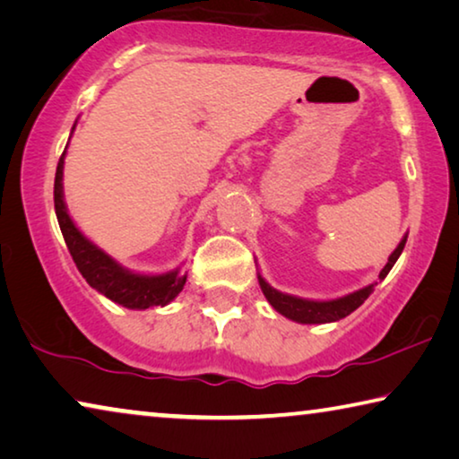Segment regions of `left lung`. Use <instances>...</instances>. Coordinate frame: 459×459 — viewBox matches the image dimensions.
<instances>
[{
	"instance_id": "obj_1",
	"label": "left lung",
	"mask_w": 459,
	"mask_h": 459,
	"mask_svg": "<svg viewBox=\"0 0 459 459\" xmlns=\"http://www.w3.org/2000/svg\"><path fill=\"white\" fill-rule=\"evenodd\" d=\"M406 245V237L398 243L394 253L388 257V264L384 265L380 272V280H384L388 275V272L394 267L396 259L400 257ZM259 286L264 290V294L267 298V302L272 307L283 315L286 318H292L296 323L302 325H323V323H334L339 318H345L347 315H351L355 308H359L363 302L368 300V296L374 292V283L372 286H366L358 290V292L347 294L343 298H337V300H325V302H316V300H304V298H296V296H288L281 294L278 290H273L269 283L259 275Z\"/></svg>"
}]
</instances>
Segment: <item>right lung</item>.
I'll list each match as a JSON object with an SVG mask.
<instances>
[{"label": "right lung", "mask_w": 459, "mask_h": 459, "mask_svg": "<svg viewBox=\"0 0 459 459\" xmlns=\"http://www.w3.org/2000/svg\"><path fill=\"white\" fill-rule=\"evenodd\" d=\"M65 155V152H63ZM63 157L59 159L55 173V212L63 232L65 243L73 261L83 275L85 281L100 294L110 298L112 302L122 304L126 308L144 310L151 307H165L184 290L186 275L169 272L163 275H141L133 273L98 249L96 245L79 232L73 224L63 202Z\"/></svg>", "instance_id": "add662e5"}]
</instances>
